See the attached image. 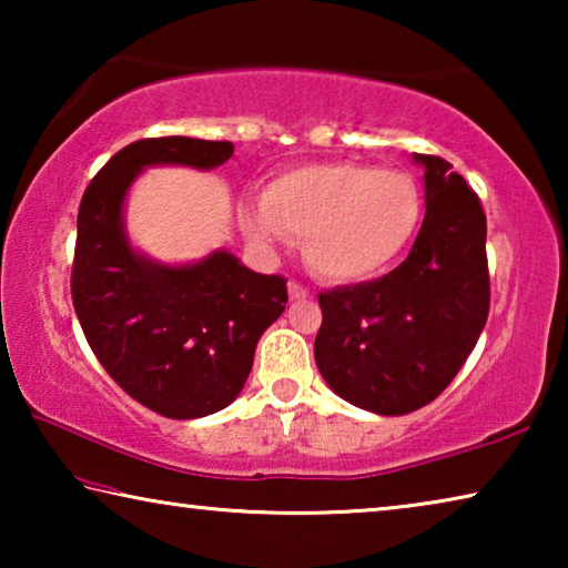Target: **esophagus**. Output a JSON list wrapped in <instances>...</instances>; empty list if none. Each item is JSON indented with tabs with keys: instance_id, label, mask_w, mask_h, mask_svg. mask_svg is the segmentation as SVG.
Instances as JSON below:
<instances>
[{
	"instance_id": "obj_1",
	"label": "esophagus",
	"mask_w": 568,
	"mask_h": 568,
	"mask_svg": "<svg viewBox=\"0 0 568 568\" xmlns=\"http://www.w3.org/2000/svg\"><path fill=\"white\" fill-rule=\"evenodd\" d=\"M287 293H291V301H303V297H307V291L301 283H287Z\"/></svg>"
}]
</instances>
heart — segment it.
<instances>
[{
  "label": "heart",
  "mask_w": 568,
  "mask_h": 568,
  "mask_svg": "<svg viewBox=\"0 0 568 568\" xmlns=\"http://www.w3.org/2000/svg\"><path fill=\"white\" fill-rule=\"evenodd\" d=\"M423 215V195L403 170L361 162H321L267 182L263 207L245 215L247 235L273 245L303 240L311 271L328 283L381 275L408 247Z\"/></svg>",
  "instance_id": "obj_1"
}]
</instances>
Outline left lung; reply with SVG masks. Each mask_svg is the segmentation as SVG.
Returning a JSON list of instances; mask_svg holds the SVG:
<instances>
[{
	"mask_svg": "<svg viewBox=\"0 0 568 568\" xmlns=\"http://www.w3.org/2000/svg\"><path fill=\"white\" fill-rule=\"evenodd\" d=\"M426 217L410 253L378 281L318 295L315 363L335 396L403 416L444 393L488 318L486 215L450 162L418 155Z\"/></svg>",
	"mask_w": 568,
	"mask_h": 568,
	"instance_id": "1",
	"label": "left lung"
}]
</instances>
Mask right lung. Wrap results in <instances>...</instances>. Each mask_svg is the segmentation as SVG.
<instances>
[{
    "label": "right lung",
    "instance_id": "obj_1",
    "mask_svg": "<svg viewBox=\"0 0 568 568\" xmlns=\"http://www.w3.org/2000/svg\"><path fill=\"white\" fill-rule=\"evenodd\" d=\"M233 150L178 134L132 142L94 175L77 215L72 301L84 338L128 396L165 418H203L240 396L287 287L223 247L162 263L132 245L124 207L148 168L213 170Z\"/></svg>",
    "mask_w": 568,
    "mask_h": 568
}]
</instances>
